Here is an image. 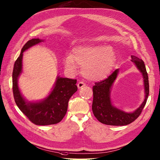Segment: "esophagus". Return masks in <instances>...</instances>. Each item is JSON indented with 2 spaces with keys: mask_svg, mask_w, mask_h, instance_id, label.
Returning <instances> with one entry per match:
<instances>
[{
  "mask_svg": "<svg viewBox=\"0 0 160 160\" xmlns=\"http://www.w3.org/2000/svg\"><path fill=\"white\" fill-rule=\"evenodd\" d=\"M77 86H78V89H81L82 88H84V86H86V84H84V82H78V83Z\"/></svg>",
  "mask_w": 160,
  "mask_h": 160,
  "instance_id": "34e87169",
  "label": "esophagus"
}]
</instances>
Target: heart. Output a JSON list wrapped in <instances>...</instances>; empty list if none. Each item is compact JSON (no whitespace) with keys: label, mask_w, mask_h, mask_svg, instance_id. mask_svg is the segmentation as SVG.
<instances>
[{"label":"heart","mask_w":160,"mask_h":160,"mask_svg":"<svg viewBox=\"0 0 160 160\" xmlns=\"http://www.w3.org/2000/svg\"><path fill=\"white\" fill-rule=\"evenodd\" d=\"M67 70L74 72L76 64L82 67L84 77L99 81L106 78L112 72L116 61V55L111 46H78L71 50V54L63 59Z\"/></svg>","instance_id":"1"}]
</instances>
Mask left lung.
<instances>
[{
  "label": "left lung",
  "mask_w": 160,
  "mask_h": 160,
  "mask_svg": "<svg viewBox=\"0 0 160 160\" xmlns=\"http://www.w3.org/2000/svg\"><path fill=\"white\" fill-rule=\"evenodd\" d=\"M131 61L142 76L144 99L139 107L132 112H127L113 105L111 100V89L119 74V69L109 76L108 78L95 83L93 87V99L92 110L94 116L100 122L110 126H125L135 121L141 114L149 95L148 76L144 61L135 55H131Z\"/></svg>",
  "instance_id": "1"
}]
</instances>
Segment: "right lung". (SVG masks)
I'll return each mask as SVG.
<instances>
[{
    "mask_svg": "<svg viewBox=\"0 0 160 160\" xmlns=\"http://www.w3.org/2000/svg\"><path fill=\"white\" fill-rule=\"evenodd\" d=\"M44 41L33 38L27 42L15 62L12 72L13 93L17 106L31 122L39 126L55 124L61 122L67 113L69 99L78 89L76 85V80L58 76L52 91L44 99L29 101L23 97L18 86V79L22 73L23 52Z\"/></svg>",
    "mask_w": 160,
    "mask_h": 160,
    "instance_id": "right-lung-1",
    "label": "right lung"
}]
</instances>
